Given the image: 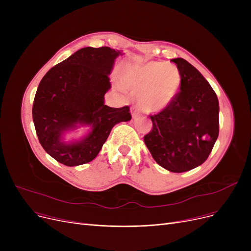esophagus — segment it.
Masks as SVG:
<instances>
[{"label": "esophagus", "instance_id": "obj_1", "mask_svg": "<svg viewBox=\"0 0 251 251\" xmlns=\"http://www.w3.org/2000/svg\"><path fill=\"white\" fill-rule=\"evenodd\" d=\"M131 114H132V118H136L138 116V111L135 107L131 108Z\"/></svg>", "mask_w": 251, "mask_h": 251}]
</instances>
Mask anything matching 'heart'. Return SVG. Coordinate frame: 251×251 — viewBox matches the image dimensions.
I'll return each instance as SVG.
<instances>
[{
    "label": "heart",
    "mask_w": 251,
    "mask_h": 251,
    "mask_svg": "<svg viewBox=\"0 0 251 251\" xmlns=\"http://www.w3.org/2000/svg\"><path fill=\"white\" fill-rule=\"evenodd\" d=\"M122 89L137 94V104L146 113L163 111L176 97L181 83L177 66L150 62L142 66L126 65L118 75Z\"/></svg>",
    "instance_id": "obj_1"
}]
</instances>
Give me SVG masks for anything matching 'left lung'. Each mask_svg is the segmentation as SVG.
<instances>
[{"instance_id":"obj_1","label":"left lung","mask_w":251,"mask_h":251,"mask_svg":"<svg viewBox=\"0 0 251 251\" xmlns=\"http://www.w3.org/2000/svg\"><path fill=\"white\" fill-rule=\"evenodd\" d=\"M180 91L160 113L143 137L153 160L173 173L187 172L205 162L219 136V100L206 79L182 58Z\"/></svg>"}]
</instances>
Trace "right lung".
I'll return each mask as SVG.
<instances>
[{"mask_svg":"<svg viewBox=\"0 0 251 251\" xmlns=\"http://www.w3.org/2000/svg\"><path fill=\"white\" fill-rule=\"evenodd\" d=\"M120 50L109 47L83 48L50 68L39 83L32 105L36 134L44 150L59 163L79 166L99 154L112 128L131 120L128 105L104 104L110 88L109 74ZM77 124L92 126L80 142L66 144L65 130Z\"/></svg>","mask_w":251,"mask_h":251,"instance_id":"1","label":"right lung"}]
</instances>
